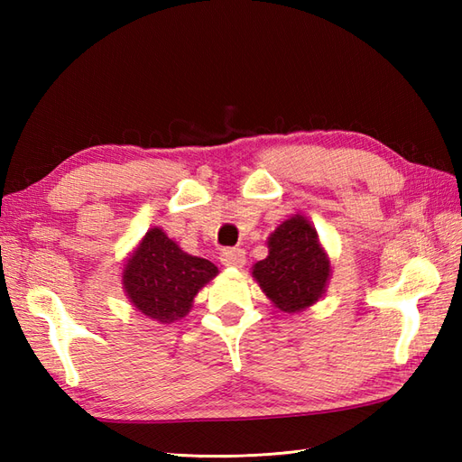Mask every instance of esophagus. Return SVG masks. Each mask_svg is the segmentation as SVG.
<instances>
[{
  "instance_id": "1",
  "label": "esophagus",
  "mask_w": 462,
  "mask_h": 462,
  "mask_svg": "<svg viewBox=\"0 0 462 462\" xmlns=\"http://www.w3.org/2000/svg\"><path fill=\"white\" fill-rule=\"evenodd\" d=\"M220 262L228 268H242L246 263V252L240 248H224L220 252Z\"/></svg>"
}]
</instances>
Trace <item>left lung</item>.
Instances as JSON below:
<instances>
[{
  "label": "left lung",
  "mask_w": 462,
  "mask_h": 462,
  "mask_svg": "<svg viewBox=\"0 0 462 462\" xmlns=\"http://www.w3.org/2000/svg\"><path fill=\"white\" fill-rule=\"evenodd\" d=\"M252 278L280 311L298 313L321 300L331 262L306 216L293 214L270 234L268 256L254 263Z\"/></svg>",
  "instance_id": "left-lung-1"
}]
</instances>
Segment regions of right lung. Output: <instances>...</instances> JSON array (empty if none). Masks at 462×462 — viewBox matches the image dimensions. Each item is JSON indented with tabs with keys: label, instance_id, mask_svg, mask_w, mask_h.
Here are the masks:
<instances>
[{
	"label": "right lung",
	"instance_id": "add662e5",
	"mask_svg": "<svg viewBox=\"0 0 462 462\" xmlns=\"http://www.w3.org/2000/svg\"><path fill=\"white\" fill-rule=\"evenodd\" d=\"M218 268L184 252L159 226L144 234L123 266V291L136 311L159 323L179 321Z\"/></svg>",
	"mask_w": 462,
	"mask_h": 462
}]
</instances>
